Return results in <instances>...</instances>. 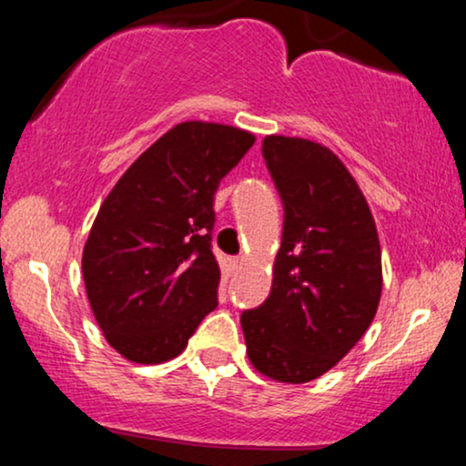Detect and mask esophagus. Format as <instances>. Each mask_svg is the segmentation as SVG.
Wrapping results in <instances>:
<instances>
[{
  "instance_id": "esophagus-1",
  "label": "esophagus",
  "mask_w": 466,
  "mask_h": 466,
  "mask_svg": "<svg viewBox=\"0 0 466 466\" xmlns=\"http://www.w3.org/2000/svg\"><path fill=\"white\" fill-rule=\"evenodd\" d=\"M243 265H245V258H243V256H237V258H232V269H234V271H240V269H243Z\"/></svg>"
}]
</instances>
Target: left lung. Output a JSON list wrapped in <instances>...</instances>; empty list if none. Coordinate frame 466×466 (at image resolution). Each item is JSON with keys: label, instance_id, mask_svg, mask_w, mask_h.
Returning a JSON list of instances; mask_svg holds the SVG:
<instances>
[{"label": "left lung", "instance_id": "8db88e82", "mask_svg": "<svg viewBox=\"0 0 466 466\" xmlns=\"http://www.w3.org/2000/svg\"><path fill=\"white\" fill-rule=\"evenodd\" d=\"M263 157L285 206L269 298L240 315L265 377L307 383L361 339L381 300V248L366 197L341 159L302 137L267 136Z\"/></svg>", "mask_w": 466, "mask_h": 466}]
</instances>
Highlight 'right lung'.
<instances>
[{
    "mask_svg": "<svg viewBox=\"0 0 466 466\" xmlns=\"http://www.w3.org/2000/svg\"><path fill=\"white\" fill-rule=\"evenodd\" d=\"M256 137L181 122L106 195L83 249V280L105 339L136 363L177 357L221 280L212 254L215 192Z\"/></svg>",
    "mask_w": 466,
    "mask_h": 466,
    "instance_id": "right-lung-1",
    "label": "right lung"
}]
</instances>
